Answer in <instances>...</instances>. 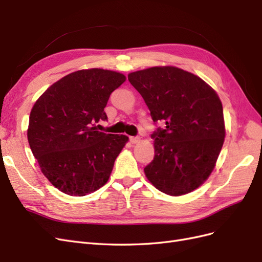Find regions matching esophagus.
<instances>
[{
  "mask_svg": "<svg viewBox=\"0 0 262 262\" xmlns=\"http://www.w3.org/2000/svg\"><path fill=\"white\" fill-rule=\"evenodd\" d=\"M130 142L131 143H138V142H140V138L139 137H130Z\"/></svg>",
  "mask_w": 262,
  "mask_h": 262,
  "instance_id": "obj_1",
  "label": "esophagus"
}]
</instances>
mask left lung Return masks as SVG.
Returning a JSON list of instances; mask_svg holds the SVG:
<instances>
[{"label":"left lung","mask_w":262,"mask_h":262,"mask_svg":"<svg viewBox=\"0 0 262 262\" xmlns=\"http://www.w3.org/2000/svg\"><path fill=\"white\" fill-rule=\"evenodd\" d=\"M128 80L147 105L154 122L155 156L144 168L160 191L181 195L208 179L224 143L222 102L200 77L175 67L130 73Z\"/></svg>","instance_id":"1"}]
</instances>
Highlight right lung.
<instances>
[{"mask_svg":"<svg viewBox=\"0 0 262 262\" xmlns=\"http://www.w3.org/2000/svg\"><path fill=\"white\" fill-rule=\"evenodd\" d=\"M125 76L102 69L81 70L52 84L31 109L27 138L43 175L60 191L83 196L108 181L128 142L97 131L104 109Z\"/></svg>","mask_w":262,"mask_h":262,"instance_id":"obj_1","label":"right lung"}]
</instances>
